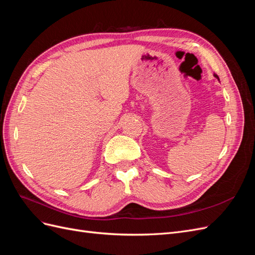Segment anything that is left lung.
Returning <instances> with one entry per match:
<instances>
[{"mask_svg":"<svg viewBox=\"0 0 255 255\" xmlns=\"http://www.w3.org/2000/svg\"><path fill=\"white\" fill-rule=\"evenodd\" d=\"M214 76H215V78H216V79H218V80H219V78H218V75H217V74H216V75H214Z\"/></svg>","mask_w":255,"mask_h":255,"instance_id":"left-lung-1","label":"left lung"}]
</instances>
